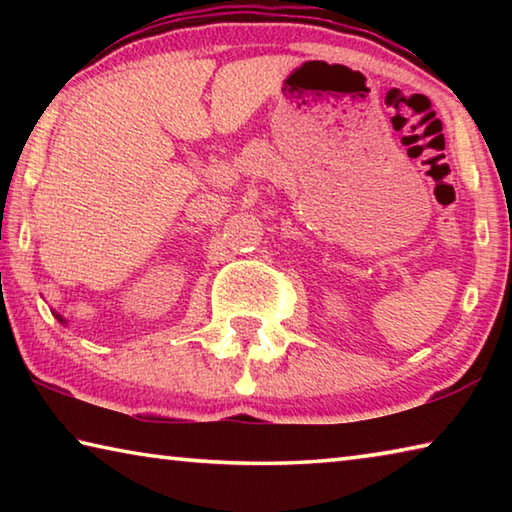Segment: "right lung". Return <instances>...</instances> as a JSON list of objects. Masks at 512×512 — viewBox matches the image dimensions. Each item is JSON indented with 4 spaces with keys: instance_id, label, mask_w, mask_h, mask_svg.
<instances>
[{
    "instance_id": "1",
    "label": "right lung",
    "mask_w": 512,
    "mask_h": 512,
    "mask_svg": "<svg viewBox=\"0 0 512 512\" xmlns=\"http://www.w3.org/2000/svg\"><path fill=\"white\" fill-rule=\"evenodd\" d=\"M54 316H56V318H58V320H60V323H63V325H65V323H67V320H65V318H63V316H58V314H54Z\"/></svg>"
}]
</instances>
